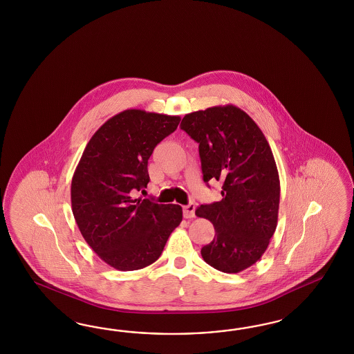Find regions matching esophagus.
<instances>
[{
  "label": "esophagus",
  "instance_id": "obj_1",
  "mask_svg": "<svg viewBox=\"0 0 354 354\" xmlns=\"http://www.w3.org/2000/svg\"><path fill=\"white\" fill-rule=\"evenodd\" d=\"M194 210H196V204L185 205L184 207H183V213H184V218H187V219H191V218H194Z\"/></svg>",
  "mask_w": 354,
  "mask_h": 354
}]
</instances>
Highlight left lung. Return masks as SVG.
I'll return each mask as SVG.
<instances>
[{
	"label": "left lung",
	"instance_id": "8db88e82",
	"mask_svg": "<svg viewBox=\"0 0 354 354\" xmlns=\"http://www.w3.org/2000/svg\"><path fill=\"white\" fill-rule=\"evenodd\" d=\"M180 129L198 142L204 182L223 180V198L196 209L215 230L201 256L222 272H240L262 257L278 225L280 182L271 148L257 123L235 105L189 113Z\"/></svg>",
	"mask_w": 354,
	"mask_h": 354
}]
</instances>
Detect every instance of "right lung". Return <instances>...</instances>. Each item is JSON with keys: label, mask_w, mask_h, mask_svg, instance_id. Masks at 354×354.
<instances>
[{"label": "right lung", "mask_w": 354, "mask_h": 354, "mask_svg": "<svg viewBox=\"0 0 354 354\" xmlns=\"http://www.w3.org/2000/svg\"><path fill=\"white\" fill-rule=\"evenodd\" d=\"M180 117L129 109L107 119L86 144L71 182V206L86 244L120 271L156 262L180 225V205L133 198L149 183L148 160Z\"/></svg>", "instance_id": "right-lung-1"}]
</instances>
